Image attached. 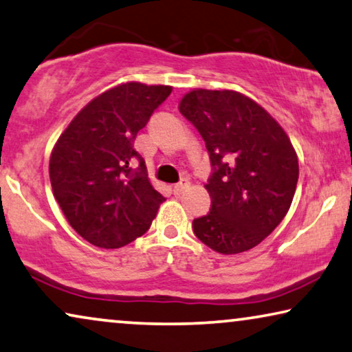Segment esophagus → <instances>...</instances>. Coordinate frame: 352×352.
I'll return each mask as SVG.
<instances>
[{
	"instance_id": "1",
	"label": "esophagus",
	"mask_w": 352,
	"mask_h": 352,
	"mask_svg": "<svg viewBox=\"0 0 352 352\" xmlns=\"http://www.w3.org/2000/svg\"><path fill=\"white\" fill-rule=\"evenodd\" d=\"M188 187H190V182H188V179H182L181 182L175 184V187H173V192H175V195H182V193H184Z\"/></svg>"
}]
</instances>
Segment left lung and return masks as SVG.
<instances>
[{
	"instance_id": "1",
	"label": "left lung",
	"mask_w": 352,
	"mask_h": 352,
	"mask_svg": "<svg viewBox=\"0 0 352 352\" xmlns=\"http://www.w3.org/2000/svg\"><path fill=\"white\" fill-rule=\"evenodd\" d=\"M181 114L205 140L212 175L206 216L193 219L195 236L219 254L262 243L286 216L298 181V159L286 131L261 104L235 90L195 89Z\"/></svg>"
}]
</instances>
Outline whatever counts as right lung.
<instances>
[{
  "instance_id": "obj_1",
  "label": "right lung",
  "mask_w": 352,
  "mask_h": 352,
  "mask_svg": "<svg viewBox=\"0 0 352 352\" xmlns=\"http://www.w3.org/2000/svg\"><path fill=\"white\" fill-rule=\"evenodd\" d=\"M171 90L116 85L85 104L55 142L49 162L54 197L69 226L94 246L117 249L144 235L165 201L133 142Z\"/></svg>"
}]
</instances>
